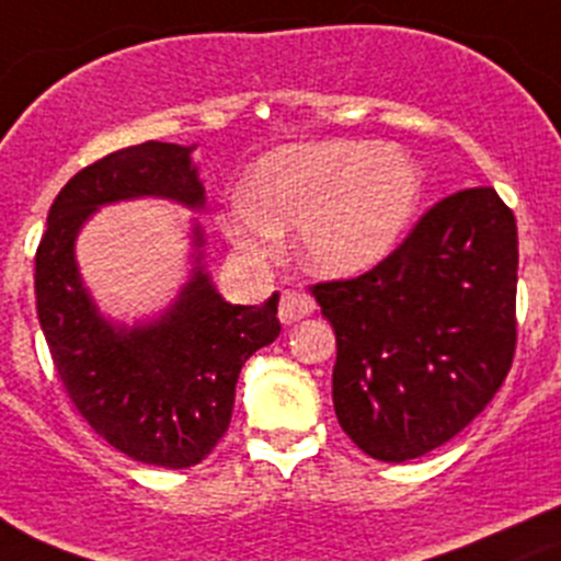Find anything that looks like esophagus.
<instances>
[{
    "label": "esophagus",
    "mask_w": 561,
    "mask_h": 561,
    "mask_svg": "<svg viewBox=\"0 0 561 561\" xmlns=\"http://www.w3.org/2000/svg\"><path fill=\"white\" fill-rule=\"evenodd\" d=\"M314 312V298L307 296L304 290H282L279 298V320L285 325H293L301 317H309Z\"/></svg>",
    "instance_id": "1"
}]
</instances>
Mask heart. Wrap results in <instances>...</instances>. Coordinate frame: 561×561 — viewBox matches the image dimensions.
<instances>
[{"instance_id": "b5f03b06", "label": "heart", "mask_w": 561, "mask_h": 561, "mask_svg": "<svg viewBox=\"0 0 561 561\" xmlns=\"http://www.w3.org/2000/svg\"><path fill=\"white\" fill-rule=\"evenodd\" d=\"M417 197L421 173L401 151L358 140L290 144L254 165L222 230L244 254H263L276 233L298 228L304 265L358 274L396 247Z\"/></svg>"}]
</instances>
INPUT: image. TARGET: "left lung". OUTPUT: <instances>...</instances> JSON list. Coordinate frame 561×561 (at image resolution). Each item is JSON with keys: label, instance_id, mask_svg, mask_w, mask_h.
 <instances>
[{"label": "left lung", "instance_id": "1", "mask_svg": "<svg viewBox=\"0 0 561 561\" xmlns=\"http://www.w3.org/2000/svg\"><path fill=\"white\" fill-rule=\"evenodd\" d=\"M516 217L467 186L375 268L309 285L336 333L333 410L366 456L410 461L485 410L516 355Z\"/></svg>", "mask_w": 561, "mask_h": 561}]
</instances>
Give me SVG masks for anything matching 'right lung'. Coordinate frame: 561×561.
Here are the masks:
<instances>
[{
  "label": "right lung",
  "instance_id": "add662e5",
  "mask_svg": "<svg viewBox=\"0 0 561 561\" xmlns=\"http://www.w3.org/2000/svg\"><path fill=\"white\" fill-rule=\"evenodd\" d=\"M190 151L146 140L78 171L56 195L35 254L37 317L70 401L107 445L168 469L195 467L225 437L241 366L282 331L279 293L263 307H233L195 271L160 322L113 331L81 287L72 241L103 203L162 195L203 206Z\"/></svg>",
  "mask_w": 561,
  "mask_h": 561
}]
</instances>
